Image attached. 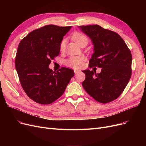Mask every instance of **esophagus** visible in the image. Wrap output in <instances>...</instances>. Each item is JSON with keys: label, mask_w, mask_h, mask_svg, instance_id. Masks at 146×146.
I'll list each match as a JSON object with an SVG mask.
<instances>
[{"label": "esophagus", "mask_w": 146, "mask_h": 146, "mask_svg": "<svg viewBox=\"0 0 146 146\" xmlns=\"http://www.w3.org/2000/svg\"><path fill=\"white\" fill-rule=\"evenodd\" d=\"M78 72H80V70H76V69L74 70V73L76 74H77Z\"/></svg>", "instance_id": "esophagus-1"}]
</instances>
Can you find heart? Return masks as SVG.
<instances>
[{"mask_svg":"<svg viewBox=\"0 0 146 146\" xmlns=\"http://www.w3.org/2000/svg\"><path fill=\"white\" fill-rule=\"evenodd\" d=\"M72 38L74 41H76L78 44L80 45L84 42H88V38L85 35H83L80 32H76L74 33ZM66 39H62L60 44V51H63L64 49L65 45H66ZM83 58L82 56H71L69 59L66 61V64L69 66L70 68H73L74 69H77L80 68L83 65Z\"/></svg>","mask_w":146,"mask_h":146,"instance_id":"b5f03b06","label":"heart"}]
</instances>
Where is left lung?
I'll use <instances>...</instances> for the list:
<instances>
[{
  "instance_id": "8db88e82",
  "label": "left lung",
  "mask_w": 146,
  "mask_h": 146,
  "mask_svg": "<svg viewBox=\"0 0 146 146\" xmlns=\"http://www.w3.org/2000/svg\"><path fill=\"white\" fill-rule=\"evenodd\" d=\"M78 27L91 38L94 45V52L89 61V67L102 68L99 74L88 69L83 70L86 77L82 86L96 101L110 102L122 94L130 80L131 52L123 39L111 30L99 25Z\"/></svg>"
}]
</instances>
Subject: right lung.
Here are the masks:
<instances>
[{
	"mask_svg": "<svg viewBox=\"0 0 146 146\" xmlns=\"http://www.w3.org/2000/svg\"><path fill=\"white\" fill-rule=\"evenodd\" d=\"M71 27L45 25L29 33L18 46L15 67L21 85L29 98L38 104H50L60 98L74 76L71 69L53 71L48 68L59 55L60 42Z\"/></svg>",
	"mask_w": 146,
	"mask_h": 146,
	"instance_id": "obj_1",
	"label": "right lung"
}]
</instances>
